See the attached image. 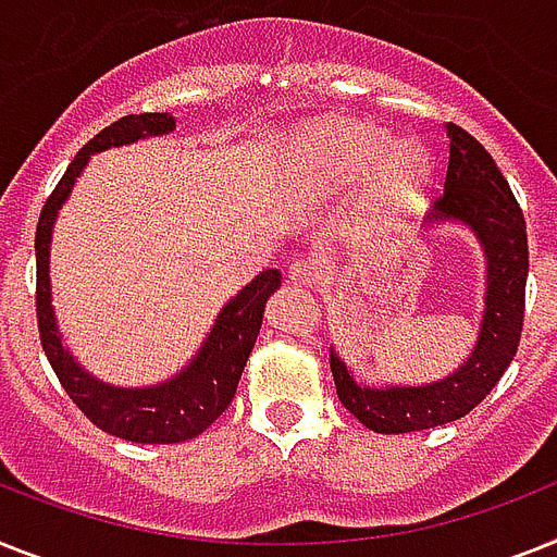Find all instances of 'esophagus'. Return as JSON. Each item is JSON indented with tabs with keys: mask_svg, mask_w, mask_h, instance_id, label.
Masks as SVG:
<instances>
[{
	"mask_svg": "<svg viewBox=\"0 0 557 557\" xmlns=\"http://www.w3.org/2000/svg\"><path fill=\"white\" fill-rule=\"evenodd\" d=\"M287 278L296 287H312L315 284V270L310 268V261H293L287 270Z\"/></svg>",
	"mask_w": 557,
	"mask_h": 557,
	"instance_id": "esophagus-1",
	"label": "esophagus"
}]
</instances>
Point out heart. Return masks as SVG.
Returning a JSON list of instances; mask_svg holds the SVG:
<instances>
[{
  "mask_svg": "<svg viewBox=\"0 0 557 557\" xmlns=\"http://www.w3.org/2000/svg\"><path fill=\"white\" fill-rule=\"evenodd\" d=\"M335 153L350 173H364L372 164H379L389 153V139L370 124H338L330 131ZM424 182V164L412 150H401L387 162V170L375 187V219L379 224H389L401 219L416 201L418 190Z\"/></svg>",
  "mask_w": 557,
  "mask_h": 557,
  "instance_id": "heart-1",
  "label": "heart"
}]
</instances>
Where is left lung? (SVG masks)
Here are the masks:
<instances>
[{
  "instance_id": "left-lung-1",
  "label": "left lung",
  "mask_w": 557,
  "mask_h": 557,
  "mask_svg": "<svg viewBox=\"0 0 557 557\" xmlns=\"http://www.w3.org/2000/svg\"><path fill=\"white\" fill-rule=\"evenodd\" d=\"M449 164L444 193L430 222H461L475 233L486 259V296L481 333L472 356L453 375L421 387H370L352 375L338 352L330 350V370L338 401L372 433L401 435L458 421L478 404L512 364L523 330V296L530 273L527 222L507 178L484 145L447 124Z\"/></svg>"
}]
</instances>
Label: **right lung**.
<instances>
[{
	"label": "right lung",
	"mask_w": 557,
	"mask_h": 557,
	"mask_svg": "<svg viewBox=\"0 0 557 557\" xmlns=\"http://www.w3.org/2000/svg\"><path fill=\"white\" fill-rule=\"evenodd\" d=\"M173 127H176V119L168 113H131L104 127L102 133H96L67 164L57 190L50 193L41 207L39 224H36V321H39L41 350L48 356L64 393L71 395V401L99 430L116 438L136 441V444H178V441L196 438L227 410L252 352V344L259 338L264 305L270 293L282 284L278 270H264L247 287L238 289L215 315L213 330L190 364L156 387H110L82 370L76 358L64 350L53 305H50L48 275L50 236H53L57 213L62 210L64 199L71 196L73 182L79 178L90 156L102 153L108 147L147 139V136H162Z\"/></svg>",
	"instance_id": "obj_1"
}]
</instances>
